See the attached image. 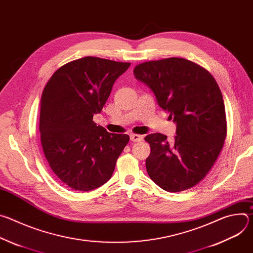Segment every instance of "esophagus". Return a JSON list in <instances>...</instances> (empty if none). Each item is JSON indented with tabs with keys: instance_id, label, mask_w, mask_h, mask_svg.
Instances as JSON below:
<instances>
[{
	"instance_id": "obj_1",
	"label": "esophagus",
	"mask_w": 253,
	"mask_h": 253,
	"mask_svg": "<svg viewBox=\"0 0 253 253\" xmlns=\"http://www.w3.org/2000/svg\"><path fill=\"white\" fill-rule=\"evenodd\" d=\"M130 140L133 142H139L141 140H143V137L137 134H130Z\"/></svg>"
}]
</instances>
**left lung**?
I'll list each match as a JSON object with an SVG mask.
<instances>
[{
    "label": "left lung",
    "mask_w": 253,
    "mask_h": 253,
    "mask_svg": "<svg viewBox=\"0 0 253 253\" xmlns=\"http://www.w3.org/2000/svg\"><path fill=\"white\" fill-rule=\"evenodd\" d=\"M135 78L154 93L158 105L176 124V136L149 134V177L168 192L189 189L207 175L226 138L224 101L215 79L201 66L167 58L139 64Z\"/></svg>",
    "instance_id": "left-lung-1"
}]
</instances>
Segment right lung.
<instances>
[{"mask_svg":"<svg viewBox=\"0 0 253 253\" xmlns=\"http://www.w3.org/2000/svg\"><path fill=\"white\" fill-rule=\"evenodd\" d=\"M130 63L84 57L59 68L41 98L40 133L45 157L72 189L90 191L114 172L129 142L127 134L107 132L93 121Z\"/></svg>","mask_w":253,"mask_h":253,"instance_id":"obj_1","label":"right lung"}]
</instances>
